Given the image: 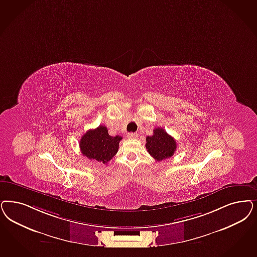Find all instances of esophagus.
Wrapping results in <instances>:
<instances>
[{"mask_svg": "<svg viewBox=\"0 0 257 257\" xmlns=\"http://www.w3.org/2000/svg\"><path fill=\"white\" fill-rule=\"evenodd\" d=\"M137 137H138V135L136 133H128V135H127L128 139H136Z\"/></svg>", "mask_w": 257, "mask_h": 257, "instance_id": "obj_1", "label": "esophagus"}]
</instances>
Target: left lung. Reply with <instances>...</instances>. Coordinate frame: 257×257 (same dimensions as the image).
I'll use <instances>...</instances> for the list:
<instances>
[{
  "mask_svg": "<svg viewBox=\"0 0 257 257\" xmlns=\"http://www.w3.org/2000/svg\"><path fill=\"white\" fill-rule=\"evenodd\" d=\"M145 147L151 156L157 160L171 158L177 150V142L162 128L154 129V135L146 138Z\"/></svg>",
  "mask_w": 257,
  "mask_h": 257,
  "instance_id": "left-lung-1",
  "label": "left lung"
}]
</instances>
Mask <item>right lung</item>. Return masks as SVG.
Listing matches in <instances>:
<instances>
[{
  "label": "right lung",
  "instance_id": "obj_1",
  "mask_svg": "<svg viewBox=\"0 0 257 257\" xmlns=\"http://www.w3.org/2000/svg\"><path fill=\"white\" fill-rule=\"evenodd\" d=\"M121 140L119 136H110L106 127L99 125L96 129L88 130L80 138V152L89 160L106 164L117 153Z\"/></svg>",
  "mask_w": 257,
  "mask_h": 257
}]
</instances>
